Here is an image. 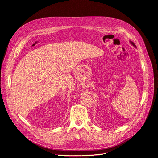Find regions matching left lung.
Wrapping results in <instances>:
<instances>
[{"label":"left lung","mask_w":158,"mask_h":158,"mask_svg":"<svg viewBox=\"0 0 158 158\" xmlns=\"http://www.w3.org/2000/svg\"><path fill=\"white\" fill-rule=\"evenodd\" d=\"M131 44H132L133 46H134L135 47H136V46H135V45L134 44V42H132V41H131Z\"/></svg>","instance_id":"1"}]
</instances>
